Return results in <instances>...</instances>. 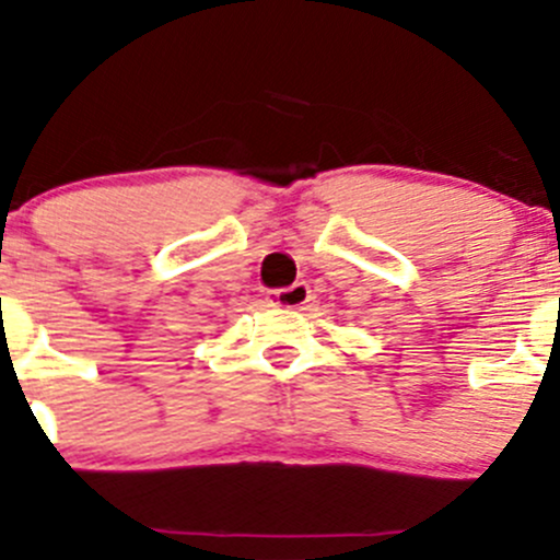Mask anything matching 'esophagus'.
<instances>
[{"label": "esophagus", "instance_id": "1", "mask_svg": "<svg viewBox=\"0 0 560 560\" xmlns=\"http://www.w3.org/2000/svg\"><path fill=\"white\" fill-rule=\"evenodd\" d=\"M312 298V290L306 284H292L284 287V290H273L268 292V306H279V308H303Z\"/></svg>", "mask_w": 560, "mask_h": 560}]
</instances>
